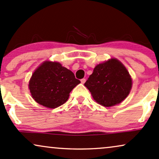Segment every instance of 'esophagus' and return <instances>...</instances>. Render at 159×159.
I'll return each mask as SVG.
<instances>
[{
  "instance_id": "34e87169",
  "label": "esophagus",
  "mask_w": 159,
  "mask_h": 159,
  "mask_svg": "<svg viewBox=\"0 0 159 159\" xmlns=\"http://www.w3.org/2000/svg\"><path fill=\"white\" fill-rule=\"evenodd\" d=\"M80 81H81V83H82V84H84V82H85L86 80H85V79H84V78H83V79H82L81 80H80Z\"/></svg>"
}]
</instances>
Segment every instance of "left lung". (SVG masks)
I'll use <instances>...</instances> for the list:
<instances>
[{"label":"left lung","mask_w":159,"mask_h":159,"mask_svg":"<svg viewBox=\"0 0 159 159\" xmlns=\"http://www.w3.org/2000/svg\"><path fill=\"white\" fill-rule=\"evenodd\" d=\"M84 86L98 104L109 107L120 104L129 96L132 80L120 61L111 58L94 68Z\"/></svg>","instance_id":"obj_1"}]
</instances>
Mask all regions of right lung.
Instances as JSON below:
<instances>
[{
  "instance_id": "add662e5",
  "label": "right lung",
  "mask_w": 159,
  "mask_h": 159,
  "mask_svg": "<svg viewBox=\"0 0 159 159\" xmlns=\"http://www.w3.org/2000/svg\"><path fill=\"white\" fill-rule=\"evenodd\" d=\"M80 83L73 72L58 62L47 61L35 70L28 88L37 103L54 109L64 104L70 92Z\"/></svg>"
}]
</instances>
